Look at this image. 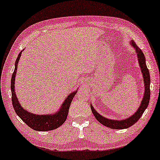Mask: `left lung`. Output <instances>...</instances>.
<instances>
[{"label":"left lung","mask_w":160,"mask_h":160,"mask_svg":"<svg viewBox=\"0 0 160 160\" xmlns=\"http://www.w3.org/2000/svg\"><path fill=\"white\" fill-rule=\"evenodd\" d=\"M130 45L135 49V51L137 53V58H138L139 66L141 67V70L145 84V93L143 94V97H142L141 105L139 106L138 109L133 115L130 116L127 119L121 120H114L106 118V117L102 116L101 114L98 113V112L95 110L93 105H91L92 112H93L94 117H96L98 121L100 124L105 126V127L114 128V129H124V128H127L133 125L135 123L138 122V120L140 118H141L142 114H143L145 112V109L148 108V104H149L150 102V77L149 70H148L146 63H145L146 61H145V55L142 50L137 46V45L133 41L131 40L130 41Z\"/></svg>","instance_id":"obj_1"}]
</instances>
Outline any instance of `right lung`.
I'll return each mask as SVG.
<instances>
[{
  "label": "right lung",
  "mask_w": 160,
  "mask_h": 160,
  "mask_svg": "<svg viewBox=\"0 0 160 160\" xmlns=\"http://www.w3.org/2000/svg\"><path fill=\"white\" fill-rule=\"evenodd\" d=\"M23 50H22L19 53L18 58H17L15 64V70H14L12 78H11V93H12V102L14 110H15L16 114L19 117V118L32 129L38 131L54 130L55 128L60 127L66 121L70 105H71L72 99L74 98L78 89L68 95V96L66 98L62 104L61 105L60 108L55 113L48 114H36L31 113L26 110V109L23 108L19 103L18 97L16 96L15 88V77L17 70H18L19 60L21 57V54Z\"/></svg>",
  "instance_id": "obj_1"
}]
</instances>
